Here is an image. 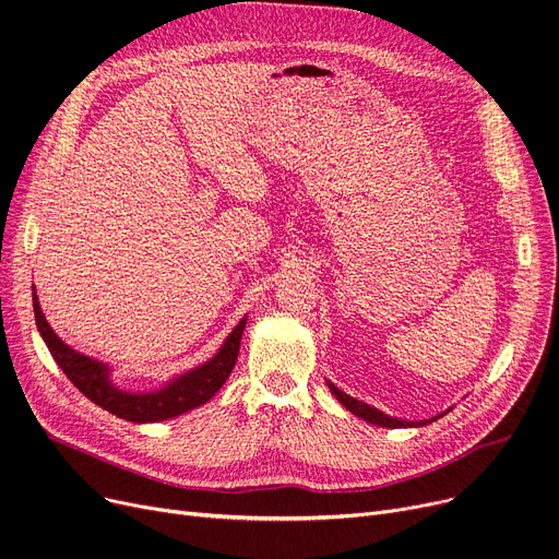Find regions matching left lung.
Masks as SVG:
<instances>
[{
  "label": "left lung",
  "instance_id": "8db88e82",
  "mask_svg": "<svg viewBox=\"0 0 559 559\" xmlns=\"http://www.w3.org/2000/svg\"><path fill=\"white\" fill-rule=\"evenodd\" d=\"M328 389L332 391L334 397H337V400L348 408L350 414H355L357 418H361V420H366V423H370V425H378V427H389V429H397V427H423V425H429V423H433L436 418H442V416H444V414H440V416H436V418H431V420H423V423L397 420V418H391V416L378 412L376 406H370V404H366V402H361V400H355V397L346 395L344 391H340L332 382H328Z\"/></svg>",
  "mask_w": 559,
  "mask_h": 559
}]
</instances>
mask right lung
Listing matches in <instances>:
<instances>
[{
  "mask_svg": "<svg viewBox=\"0 0 559 559\" xmlns=\"http://www.w3.org/2000/svg\"><path fill=\"white\" fill-rule=\"evenodd\" d=\"M33 312H35V325L40 330L49 353L53 355L56 364L62 368V373L71 380V384L76 386L83 395H87L94 404L109 412L111 416L130 420V423L168 420L209 402L231 376V370L238 361L242 330L247 323V319H242L231 330L227 342L222 344V348L209 361L189 370V373L175 378L164 389L153 393H130L111 384L107 364L92 359L83 353H76L58 337V334L51 330V325L47 323L35 292H33Z\"/></svg>",
  "mask_w": 559,
  "mask_h": 559,
  "instance_id": "right-lung-1",
  "label": "right lung"
}]
</instances>
